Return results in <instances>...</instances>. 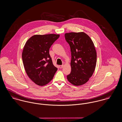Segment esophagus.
I'll return each mask as SVG.
<instances>
[{
  "instance_id": "34e87169",
  "label": "esophagus",
  "mask_w": 122,
  "mask_h": 122,
  "mask_svg": "<svg viewBox=\"0 0 122 122\" xmlns=\"http://www.w3.org/2000/svg\"><path fill=\"white\" fill-rule=\"evenodd\" d=\"M63 67H64V66H63V65L59 66V68H60V69H62V68H63Z\"/></svg>"
}]
</instances>
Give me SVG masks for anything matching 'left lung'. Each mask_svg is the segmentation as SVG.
<instances>
[{
	"label": "left lung",
	"mask_w": 122,
	"mask_h": 122,
	"mask_svg": "<svg viewBox=\"0 0 122 122\" xmlns=\"http://www.w3.org/2000/svg\"><path fill=\"white\" fill-rule=\"evenodd\" d=\"M65 38L71 54V72L67 76L69 82L76 86L86 83L94 72L97 52L90 37L83 32L67 33Z\"/></svg>",
	"instance_id": "left-lung-1"
}]
</instances>
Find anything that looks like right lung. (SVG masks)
<instances>
[{
  "label": "right lung",
  "instance_id": "right-lung-1",
  "mask_svg": "<svg viewBox=\"0 0 122 122\" xmlns=\"http://www.w3.org/2000/svg\"><path fill=\"white\" fill-rule=\"evenodd\" d=\"M59 35H35L26 42L22 57L25 71L36 84L43 86L50 82L57 68L53 65L49 49Z\"/></svg>",
  "mask_w": 122,
  "mask_h": 122
}]
</instances>
